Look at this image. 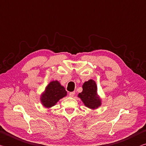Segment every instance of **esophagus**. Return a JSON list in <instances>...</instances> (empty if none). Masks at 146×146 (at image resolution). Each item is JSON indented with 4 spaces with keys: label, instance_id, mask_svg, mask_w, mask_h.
<instances>
[{
    "label": "esophagus",
    "instance_id": "1",
    "mask_svg": "<svg viewBox=\"0 0 146 146\" xmlns=\"http://www.w3.org/2000/svg\"><path fill=\"white\" fill-rule=\"evenodd\" d=\"M75 94V92L73 91V92H70V93H69V95H70V97H73L74 95Z\"/></svg>",
    "mask_w": 146,
    "mask_h": 146
}]
</instances>
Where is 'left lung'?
Here are the masks:
<instances>
[{"instance_id": "8db88e82", "label": "left lung", "mask_w": 146, "mask_h": 146, "mask_svg": "<svg viewBox=\"0 0 146 146\" xmlns=\"http://www.w3.org/2000/svg\"><path fill=\"white\" fill-rule=\"evenodd\" d=\"M83 91L78 94L86 107L92 109L97 108L101 105V101L97 96L96 82L92 80L86 82L82 86Z\"/></svg>"}]
</instances>
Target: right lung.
Segmentation results:
<instances>
[{
	"instance_id": "add662e5",
	"label": "right lung",
	"mask_w": 146,
	"mask_h": 146,
	"mask_svg": "<svg viewBox=\"0 0 146 146\" xmlns=\"http://www.w3.org/2000/svg\"><path fill=\"white\" fill-rule=\"evenodd\" d=\"M67 94L64 87L60 86L58 81H53L48 85L43 96L41 102L46 107H51L55 105L58 101Z\"/></svg>"
}]
</instances>
